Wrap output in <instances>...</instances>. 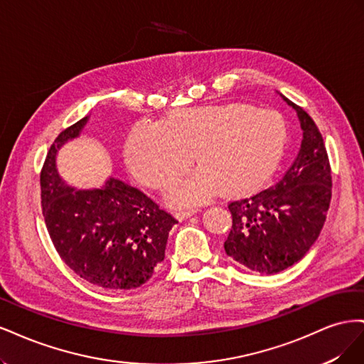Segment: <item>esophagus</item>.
I'll return each mask as SVG.
<instances>
[{"label": "esophagus", "mask_w": 364, "mask_h": 364, "mask_svg": "<svg viewBox=\"0 0 364 364\" xmlns=\"http://www.w3.org/2000/svg\"><path fill=\"white\" fill-rule=\"evenodd\" d=\"M196 213H197V209H194V208L179 209V211H176V217H178L179 220H186V218H190L191 215H194Z\"/></svg>", "instance_id": "obj_1"}]
</instances>
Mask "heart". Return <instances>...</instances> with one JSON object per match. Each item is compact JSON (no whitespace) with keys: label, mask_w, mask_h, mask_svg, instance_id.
<instances>
[{"label":"heart","mask_w":364,"mask_h":364,"mask_svg":"<svg viewBox=\"0 0 364 364\" xmlns=\"http://www.w3.org/2000/svg\"><path fill=\"white\" fill-rule=\"evenodd\" d=\"M287 144L282 117L247 105H215L176 111L161 126L139 124L127 139L126 158L136 178L162 188L191 165L199 170L173 182L168 200L200 203L220 186L228 193L258 188L278 168Z\"/></svg>","instance_id":"heart-1"}]
</instances>
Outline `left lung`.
I'll return each mask as SVG.
<instances>
[{"instance_id": "obj_1", "label": "left lung", "mask_w": 364, "mask_h": 364, "mask_svg": "<svg viewBox=\"0 0 364 364\" xmlns=\"http://www.w3.org/2000/svg\"><path fill=\"white\" fill-rule=\"evenodd\" d=\"M281 97L299 118V153L279 182L228 205L232 214L228 257L262 274L279 273L305 257L331 202V167L321 132L302 107Z\"/></svg>"}]
</instances>
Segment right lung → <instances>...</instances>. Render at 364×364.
<instances>
[{
  "label": "right lung",
  "instance_id": "right-lung-1",
  "mask_svg": "<svg viewBox=\"0 0 364 364\" xmlns=\"http://www.w3.org/2000/svg\"><path fill=\"white\" fill-rule=\"evenodd\" d=\"M87 119L65 129L50 147L41 173L42 214L54 247L75 274L102 289H138L164 261L178 220L117 178L92 190L74 188L60 178L58 151L80 136Z\"/></svg>",
  "mask_w": 364,
  "mask_h": 364
}]
</instances>
